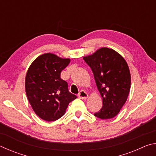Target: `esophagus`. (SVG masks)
<instances>
[{
  "label": "esophagus",
  "instance_id": "obj_1",
  "mask_svg": "<svg viewBox=\"0 0 156 156\" xmlns=\"http://www.w3.org/2000/svg\"><path fill=\"white\" fill-rule=\"evenodd\" d=\"M78 97L80 98V99L83 100H85L88 98V94L86 91H84L83 90H82L80 91V93L78 94Z\"/></svg>",
  "mask_w": 156,
  "mask_h": 156
}]
</instances>
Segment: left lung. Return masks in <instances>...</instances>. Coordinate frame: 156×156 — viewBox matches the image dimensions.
Masks as SVG:
<instances>
[{
	"mask_svg": "<svg viewBox=\"0 0 156 156\" xmlns=\"http://www.w3.org/2000/svg\"><path fill=\"white\" fill-rule=\"evenodd\" d=\"M83 59L94 73L102 99V107L94 115L100 119L114 118L127 100L131 74L125 58L112 49L102 47Z\"/></svg>",
	"mask_w": 156,
	"mask_h": 156,
	"instance_id": "1",
	"label": "left lung"
}]
</instances>
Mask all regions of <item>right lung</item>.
Instances as JSON below:
<instances>
[{
	"mask_svg": "<svg viewBox=\"0 0 156 156\" xmlns=\"http://www.w3.org/2000/svg\"><path fill=\"white\" fill-rule=\"evenodd\" d=\"M51 53L41 55L29 67L25 77V91L36 114L48 122L58 120L65 114L69 102L76 96L69 91L67 83L60 73L69 64Z\"/></svg>",
	"mask_w": 156,
	"mask_h": 156,
	"instance_id": "1",
	"label": "right lung"
}]
</instances>
